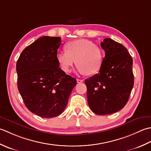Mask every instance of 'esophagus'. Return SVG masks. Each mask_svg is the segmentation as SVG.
I'll list each match as a JSON object with an SVG mask.
<instances>
[{
	"label": "esophagus",
	"mask_w": 151,
	"mask_h": 151,
	"mask_svg": "<svg viewBox=\"0 0 151 151\" xmlns=\"http://www.w3.org/2000/svg\"><path fill=\"white\" fill-rule=\"evenodd\" d=\"M77 82H78V83H82V82H83V79H77Z\"/></svg>",
	"instance_id": "34e87169"
}]
</instances>
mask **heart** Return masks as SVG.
<instances>
[{"label":"heart","mask_w":151,"mask_h":151,"mask_svg":"<svg viewBox=\"0 0 151 151\" xmlns=\"http://www.w3.org/2000/svg\"><path fill=\"white\" fill-rule=\"evenodd\" d=\"M64 48L66 51L58 52L56 55L63 72H71L76 63L81 73L93 74L99 71L104 58L103 51L99 46L88 40L79 39L67 43Z\"/></svg>","instance_id":"heart-1"}]
</instances>
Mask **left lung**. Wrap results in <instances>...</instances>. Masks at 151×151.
<instances>
[{
  "mask_svg": "<svg viewBox=\"0 0 151 151\" xmlns=\"http://www.w3.org/2000/svg\"><path fill=\"white\" fill-rule=\"evenodd\" d=\"M105 57L98 73L85 81L92 111L99 115L122 109L134 87L133 60L127 49L111 38L101 42Z\"/></svg>",
  "mask_w": 151,
  "mask_h": 151,
  "instance_id": "left-lung-1",
  "label": "left lung"
}]
</instances>
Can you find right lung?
I'll list each match as a JSON object with an SVG mask.
<instances>
[{
    "label": "right lung",
    "instance_id": "add662e5",
    "mask_svg": "<svg viewBox=\"0 0 151 151\" xmlns=\"http://www.w3.org/2000/svg\"><path fill=\"white\" fill-rule=\"evenodd\" d=\"M60 37L43 36L24 49L16 64L17 88L24 105L43 118L60 115L76 86L75 78L59 68Z\"/></svg>",
    "mask_w": 151,
    "mask_h": 151
}]
</instances>
